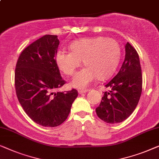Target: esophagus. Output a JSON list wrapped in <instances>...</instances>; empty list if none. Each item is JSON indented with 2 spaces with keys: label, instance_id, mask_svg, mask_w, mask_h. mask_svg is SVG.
<instances>
[{
  "label": "esophagus",
  "instance_id": "34e87169",
  "mask_svg": "<svg viewBox=\"0 0 159 159\" xmlns=\"http://www.w3.org/2000/svg\"><path fill=\"white\" fill-rule=\"evenodd\" d=\"M88 90H79V94H83V93H86Z\"/></svg>",
  "mask_w": 159,
  "mask_h": 159
}]
</instances>
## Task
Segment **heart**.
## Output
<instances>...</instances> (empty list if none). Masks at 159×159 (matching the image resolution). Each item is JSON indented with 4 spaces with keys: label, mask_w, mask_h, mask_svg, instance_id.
Returning a JSON list of instances; mask_svg holds the SVG:
<instances>
[{
    "label": "heart",
    "mask_w": 159,
    "mask_h": 159,
    "mask_svg": "<svg viewBox=\"0 0 159 159\" xmlns=\"http://www.w3.org/2000/svg\"><path fill=\"white\" fill-rule=\"evenodd\" d=\"M70 52L58 50L55 60L64 74L73 75L83 63L86 68L77 73L71 85L75 88L86 89L97 79L109 78L117 68L120 57V46L113 38L96 37L80 39L72 42Z\"/></svg>",
    "instance_id": "1"
}]
</instances>
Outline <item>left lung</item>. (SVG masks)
<instances>
[{
  "label": "left lung",
  "mask_w": 159,
  "mask_h": 159,
  "mask_svg": "<svg viewBox=\"0 0 159 159\" xmlns=\"http://www.w3.org/2000/svg\"><path fill=\"white\" fill-rule=\"evenodd\" d=\"M143 77L139 55L129 42L125 44V57L117 74L105 86L99 106L96 109L98 117L107 123L124 121L133 112L142 93Z\"/></svg>",
  "instance_id": "left-lung-1"
}]
</instances>
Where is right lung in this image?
<instances>
[{
	"instance_id": "right-lung-1",
	"label": "right lung",
	"mask_w": 159,
	"mask_h": 159,
	"mask_svg": "<svg viewBox=\"0 0 159 159\" xmlns=\"http://www.w3.org/2000/svg\"><path fill=\"white\" fill-rule=\"evenodd\" d=\"M59 39L47 34L22 51L15 69L18 100L29 117L44 127H57L68 117L78 91H55L66 84L55 60Z\"/></svg>"
}]
</instances>
